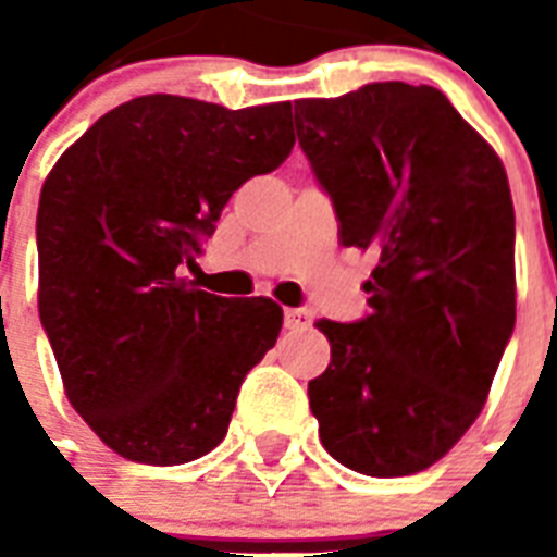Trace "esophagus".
Returning <instances> with one entry per match:
<instances>
[{
  "label": "esophagus",
  "mask_w": 557,
  "mask_h": 557,
  "mask_svg": "<svg viewBox=\"0 0 557 557\" xmlns=\"http://www.w3.org/2000/svg\"><path fill=\"white\" fill-rule=\"evenodd\" d=\"M309 323H312V314L306 312V309H286V330H309Z\"/></svg>",
  "instance_id": "obj_1"
}]
</instances>
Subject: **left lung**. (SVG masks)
<instances>
[{
    "label": "left lung",
    "mask_w": 557,
    "mask_h": 557,
    "mask_svg": "<svg viewBox=\"0 0 557 557\" xmlns=\"http://www.w3.org/2000/svg\"><path fill=\"white\" fill-rule=\"evenodd\" d=\"M295 126L341 243L379 260L370 314L318 321L332 347L309 381L318 433L358 474H416L474 424L515 330L509 178L433 86L297 100Z\"/></svg>",
    "instance_id": "obj_1"
}]
</instances>
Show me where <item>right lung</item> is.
<instances>
[{
    "instance_id": "right-lung-1",
    "label": "right lung",
    "mask_w": 557,
    "mask_h": 557,
    "mask_svg": "<svg viewBox=\"0 0 557 557\" xmlns=\"http://www.w3.org/2000/svg\"><path fill=\"white\" fill-rule=\"evenodd\" d=\"M292 103L225 109L144 95L98 117L48 173L37 210L39 321L65 396L124 459L182 466L225 440L283 309L193 288L234 190L295 147Z\"/></svg>"
}]
</instances>
